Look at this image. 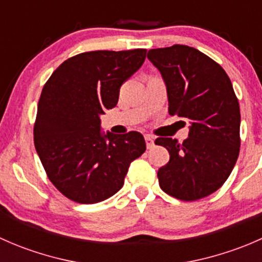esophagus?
<instances>
[{
    "label": "esophagus",
    "instance_id": "esophagus-1",
    "mask_svg": "<svg viewBox=\"0 0 262 262\" xmlns=\"http://www.w3.org/2000/svg\"><path fill=\"white\" fill-rule=\"evenodd\" d=\"M144 139H146V144L148 149H150V148L155 146V139H153L152 136H146L144 137Z\"/></svg>",
    "mask_w": 262,
    "mask_h": 262
}]
</instances>
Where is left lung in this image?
I'll return each instance as SVG.
<instances>
[{"mask_svg":"<svg viewBox=\"0 0 262 262\" xmlns=\"http://www.w3.org/2000/svg\"><path fill=\"white\" fill-rule=\"evenodd\" d=\"M162 75L168 113L190 121L189 138L156 139L170 153L158 170L166 194L192 202L213 194L226 182L239 155V104L226 71L204 53L175 44L148 50Z\"/></svg>","mask_w":262,"mask_h":262,"instance_id":"1","label":"left lung"}]
</instances>
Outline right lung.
Masks as SVG:
<instances>
[{"label": "right lung", "mask_w": 262, "mask_h": 262, "mask_svg": "<svg viewBox=\"0 0 262 262\" xmlns=\"http://www.w3.org/2000/svg\"><path fill=\"white\" fill-rule=\"evenodd\" d=\"M146 52L81 53L64 60L44 84L34 144L48 179L68 199L95 204L113 196L132 161L146 150L138 132L100 130V115L115 107L121 84L141 68Z\"/></svg>", "instance_id": "obj_1"}]
</instances>
